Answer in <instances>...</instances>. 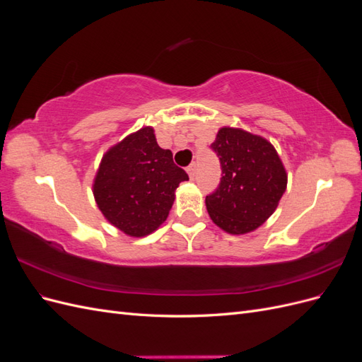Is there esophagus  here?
I'll use <instances>...</instances> for the list:
<instances>
[{"instance_id": "34e87169", "label": "esophagus", "mask_w": 362, "mask_h": 362, "mask_svg": "<svg viewBox=\"0 0 362 362\" xmlns=\"http://www.w3.org/2000/svg\"><path fill=\"white\" fill-rule=\"evenodd\" d=\"M187 173H189V177L193 180L194 178V175H196V164L193 163V164H190V166L187 168Z\"/></svg>"}]
</instances>
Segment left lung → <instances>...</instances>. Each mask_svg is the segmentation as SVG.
Masks as SVG:
<instances>
[{"instance_id": "8db88e82", "label": "left lung", "mask_w": 362, "mask_h": 362, "mask_svg": "<svg viewBox=\"0 0 362 362\" xmlns=\"http://www.w3.org/2000/svg\"><path fill=\"white\" fill-rule=\"evenodd\" d=\"M221 160V184L205 198L211 221L228 234L255 231L275 213L287 189V172L269 140L223 127L211 144Z\"/></svg>"}]
</instances>
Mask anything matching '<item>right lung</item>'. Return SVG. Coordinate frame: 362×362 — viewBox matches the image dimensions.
<instances>
[{
	"label": "right lung",
	"instance_id": "right-lung-1",
	"mask_svg": "<svg viewBox=\"0 0 362 362\" xmlns=\"http://www.w3.org/2000/svg\"><path fill=\"white\" fill-rule=\"evenodd\" d=\"M189 175L158 146L154 128L144 127L112 146L93 180L103 216L129 237H145L166 221L175 190Z\"/></svg>",
	"mask_w": 362,
	"mask_h": 362
}]
</instances>
